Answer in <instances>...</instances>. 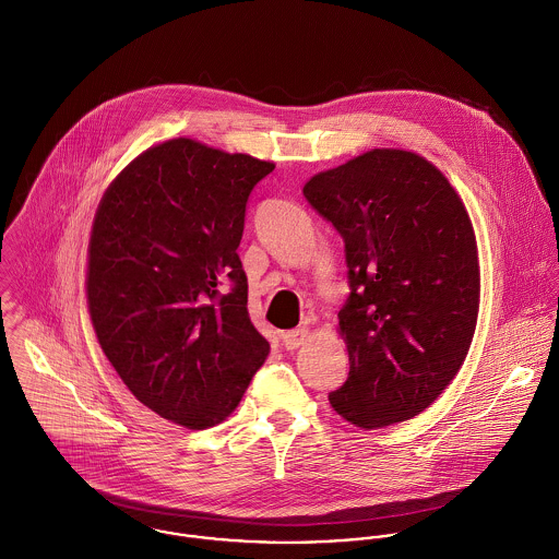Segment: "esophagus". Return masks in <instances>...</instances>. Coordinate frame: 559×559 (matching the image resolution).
Instances as JSON below:
<instances>
[{
    "label": "esophagus",
    "mask_w": 559,
    "mask_h": 559,
    "mask_svg": "<svg viewBox=\"0 0 559 559\" xmlns=\"http://www.w3.org/2000/svg\"><path fill=\"white\" fill-rule=\"evenodd\" d=\"M308 337H310V331L301 326V329L286 331V333L282 335V342H284V346H286L288 350H295V348H299Z\"/></svg>",
    "instance_id": "1"
}]
</instances>
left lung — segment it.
<instances>
[{"label": "left lung", "instance_id": "8db88e82", "mask_svg": "<svg viewBox=\"0 0 559 559\" xmlns=\"http://www.w3.org/2000/svg\"><path fill=\"white\" fill-rule=\"evenodd\" d=\"M304 195L344 240L337 312L348 379L337 415L372 430L411 419L459 374L476 331L478 245L463 200L430 160L394 148L312 176Z\"/></svg>", "mask_w": 559, "mask_h": 559}]
</instances>
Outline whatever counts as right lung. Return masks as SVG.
<instances>
[{"label": "right lung", "mask_w": 559, "mask_h": 559, "mask_svg": "<svg viewBox=\"0 0 559 559\" xmlns=\"http://www.w3.org/2000/svg\"><path fill=\"white\" fill-rule=\"evenodd\" d=\"M273 169L169 140L118 174L92 224L85 288L98 344L135 399L191 430L224 421L269 355L237 249L249 193Z\"/></svg>", "instance_id": "1"}]
</instances>
